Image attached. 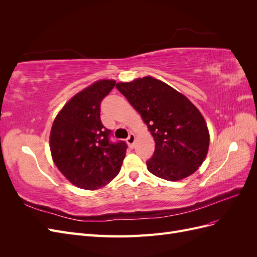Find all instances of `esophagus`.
<instances>
[{"label":"esophagus","instance_id":"1","mask_svg":"<svg viewBox=\"0 0 257 257\" xmlns=\"http://www.w3.org/2000/svg\"><path fill=\"white\" fill-rule=\"evenodd\" d=\"M126 143L128 144V146H130L131 148L134 147V145H135V135H134L133 133H131V134L128 135V137L126 138Z\"/></svg>","mask_w":257,"mask_h":257}]
</instances>
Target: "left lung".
Wrapping results in <instances>:
<instances>
[{
    "instance_id": "left-lung-1",
    "label": "left lung",
    "mask_w": 257,
    "mask_h": 257,
    "mask_svg": "<svg viewBox=\"0 0 257 257\" xmlns=\"http://www.w3.org/2000/svg\"><path fill=\"white\" fill-rule=\"evenodd\" d=\"M115 88L141 113L154 138L148 170L168 181L195 173L206 158L210 138L204 116L191 100L150 76L119 82Z\"/></svg>"
}]
</instances>
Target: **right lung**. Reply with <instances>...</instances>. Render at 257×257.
<instances>
[{
  "label": "right lung",
  "mask_w": 257,
  "mask_h": 257,
  "mask_svg": "<svg viewBox=\"0 0 257 257\" xmlns=\"http://www.w3.org/2000/svg\"><path fill=\"white\" fill-rule=\"evenodd\" d=\"M114 80L103 79L77 93L62 108L50 132L54 164L69 182L97 190L119 174L127 145L110 142L111 131L100 121V103Z\"/></svg>",
  "instance_id": "add662e5"
}]
</instances>
